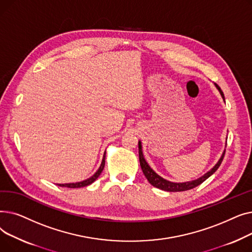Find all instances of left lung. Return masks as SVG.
Segmentation results:
<instances>
[{
	"mask_svg": "<svg viewBox=\"0 0 252 252\" xmlns=\"http://www.w3.org/2000/svg\"><path fill=\"white\" fill-rule=\"evenodd\" d=\"M216 88L219 90L220 94L222 98V100L224 101V97H223V93L222 91L220 90V88L215 84ZM139 145V159H140V165H141V168L143 170V174L145 175V177L147 178L148 182L152 185V186L160 189V190H163V191H167V192H182V191H187V190H190V189H193L197 186H199V185L201 183H203L206 179H208L211 175H214L217 169L220 167L222 159H223V156H224V151L223 150L220 158L219 159V161L215 164L214 167H211V169H209L207 173H205L203 176H201L200 178H198L196 180H193V181H188V182H183V183H175V182H170L168 180H165L163 179L162 177H160L158 174H156L155 171L150 167V165L148 164V162L146 161V159H145L144 157V154H143V151H142V143L141 141H139L138 143Z\"/></svg>",
	"mask_w": 252,
	"mask_h": 252,
	"instance_id": "8db88e82",
	"label": "left lung"
}]
</instances>
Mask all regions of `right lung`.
<instances>
[{
  "label": "right lung",
  "mask_w": 252,
  "mask_h": 252,
  "mask_svg": "<svg viewBox=\"0 0 252 252\" xmlns=\"http://www.w3.org/2000/svg\"><path fill=\"white\" fill-rule=\"evenodd\" d=\"M105 157H106V151L104 152V155H103V159H102V162L100 164V167L98 168V170L96 171V173L93 175L92 177H90L89 179L87 180H84L82 182H76V183H68V184H58V186L60 187H66V188H83V187H87L89 186V185H91L92 183H94L98 177L101 175L102 170L104 168V165H105Z\"/></svg>",
  "instance_id": "add662e5"
}]
</instances>
